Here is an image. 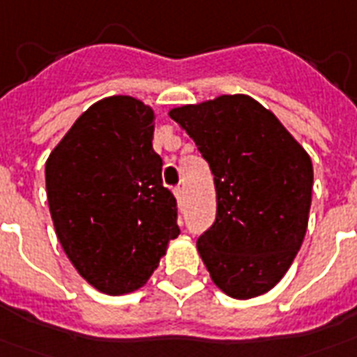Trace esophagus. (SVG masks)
Instances as JSON below:
<instances>
[{"label": "esophagus", "mask_w": 357, "mask_h": 357, "mask_svg": "<svg viewBox=\"0 0 357 357\" xmlns=\"http://www.w3.org/2000/svg\"><path fill=\"white\" fill-rule=\"evenodd\" d=\"M174 195H176V198H178V202H179V204L183 202V198H185L183 187H176V189H174Z\"/></svg>", "instance_id": "esophagus-1"}]
</instances>
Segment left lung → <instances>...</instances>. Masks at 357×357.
Returning a JSON list of instances; mask_svg holds the SVG:
<instances>
[{
  "instance_id": "obj_1",
  "label": "left lung",
  "mask_w": 357,
  "mask_h": 357,
  "mask_svg": "<svg viewBox=\"0 0 357 357\" xmlns=\"http://www.w3.org/2000/svg\"><path fill=\"white\" fill-rule=\"evenodd\" d=\"M208 160L215 222L197 247L230 298L249 299L281 281L303 243L312 162L273 114L247 95H222L170 110Z\"/></svg>"
}]
</instances>
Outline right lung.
<instances>
[{"label":"right lung","mask_w":357,"mask_h":357,"mask_svg":"<svg viewBox=\"0 0 357 357\" xmlns=\"http://www.w3.org/2000/svg\"><path fill=\"white\" fill-rule=\"evenodd\" d=\"M153 110L118 95L89 106L46 160L52 221L78 273L110 296L146 284L179 236L153 151Z\"/></svg>","instance_id":"obj_1"}]
</instances>
